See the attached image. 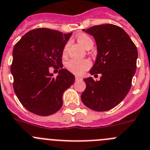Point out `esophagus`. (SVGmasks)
I'll return each mask as SVG.
<instances>
[{"label":"esophagus","mask_w":150,"mask_h":150,"mask_svg":"<svg viewBox=\"0 0 150 150\" xmlns=\"http://www.w3.org/2000/svg\"><path fill=\"white\" fill-rule=\"evenodd\" d=\"M82 79V78L81 77H80V76H75V81H80V80H81Z\"/></svg>","instance_id":"obj_1"}]
</instances>
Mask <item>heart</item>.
I'll return each instance as SVG.
<instances>
[{
  "mask_svg": "<svg viewBox=\"0 0 150 150\" xmlns=\"http://www.w3.org/2000/svg\"><path fill=\"white\" fill-rule=\"evenodd\" d=\"M77 41L80 43L81 45L84 48L87 49L89 48H92L93 45V41L92 40L88 35L85 33H80L78 34L76 37ZM69 43H67V45L63 48V53L65 54L68 49ZM91 67V63L87 59H83V60H78V59H72L69 60L66 64V67L67 69L75 75H80L84 73L85 71H87L90 67Z\"/></svg>",
  "mask_w": 150,
  "mask_h": 150,
  "instance_id": "heart-1",
  "label": "heart"
}]
</instances>
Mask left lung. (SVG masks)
Segmentation results:
<instances>
[{
    "mask_svg": "<svg viewBox=\"0 0 150 150\" xmlns=\"http://www.w3.org/2000/svg\"><path fill=\"white\" fill-rule=\"evenodd\" d=\"M83 31L93 36L96 42V59L90 73L102 76L97 81L92 77L83 79L86 89L81 98L92 110H109L120 103L130 90L137 68V47L117 25H96Z\"/></svg>",
    "mask_w": 150,
    "mask_h": 150,
    "instance_id": "8db88e82",
    "label": "left lung"
}]
</instances>
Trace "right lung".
I'll list each match as a JSON object with an SVG mask.
<instances>
[{
	"label": "right lung",
	"mask_w": 150,
	"mask_h": 150,
	"mask_svg": "<svg viewBox=\"0 0 150 150\" xmlns=\"http://www.w3.org/2000/svg\"><path fill=\"white\" fill-rule=\"evenodd\" d=\"M72 33L63 34L48 28L25 33L13 51L11 73L16 96L27 110L49 116L61 108L63 94L75 81V76L61 69L56 78L49 67H62L63 48Z\"/></svg>",
	"instance_id": "obj_1"
}]
</instances>
